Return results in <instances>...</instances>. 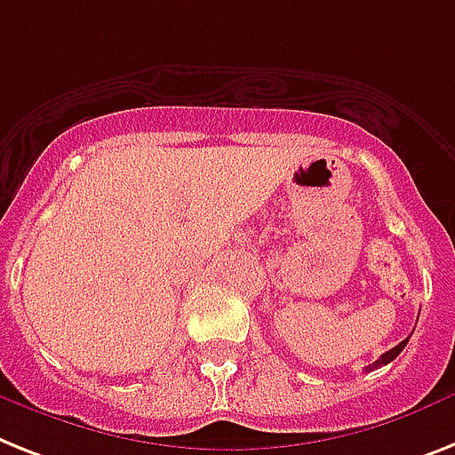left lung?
I'll list each match as a JSON object with an SVG mask.
<instances>
[{"mask_svg":"<svg viewBox=\"0 0 455 455\" xmlns=\"http://www.w3.org/2000/svg\"><path fill=\"white\" fill-rule=\"evenodd\" d=\"M407 341H409V337H407V339H403V341H400V344H397V347H393V348H390V351H386V354L381 355V358H379L377 363H371V365H370V367H365V370L370 371V370H377V367H381V365H388L390 360H395L397 355L403 354V348L407 347Z\"/></svg>","mask_w":455,"mask_h":455,"instance_id":"left-lung-1","label":"left lung"}]
</instances>
